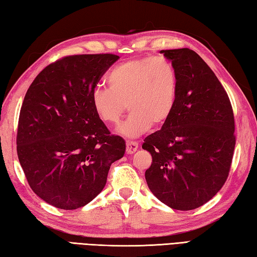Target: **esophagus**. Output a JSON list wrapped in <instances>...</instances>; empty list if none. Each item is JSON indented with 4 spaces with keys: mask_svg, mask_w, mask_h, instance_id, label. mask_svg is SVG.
<instances>
[{
    "mask_svg": "<svg viewBox=\"0 0 257 257\" xmlns=\"http://www.w3.org/2000/svg\"><path fill=\"white\" fill-rule=\"evenodd\" d=\"M127 154H134V152L138 149V144L135 143V141H127Z\"/></svg>",
    "mask_w": 257,
    "mask_h": 257,
    "instance_id": "obj_1",
    "label": "esophagus"
}]
</instances>
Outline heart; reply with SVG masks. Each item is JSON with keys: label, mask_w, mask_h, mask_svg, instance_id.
Returning <instances> with one entry per match:
<instances>
[{"label": "heart", "mask_w": 257, "mask_h": 257, "mask_svg": "<svg viewBox=\"0 0 257 257\" xmlns=\"http://www.w3.org/2000/svg\"><path fill=\"white\" fill-rule=\"evenodd\" d=\"M108 88L91 92V107L107 124L118 123L125 109L130 114L118 133L136 138L151 125L160 127L170 118L178 96V74L163 57L132 59L113 67L107 76Z\"/></svg>", "instance_id": "obj_1"}]
</instances>
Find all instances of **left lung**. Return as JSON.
I'll use <instances>...</instances> for the list:
<instances>
[{"mask_svg":"<svg viewBox=\"0 0 257 257\" xmlns=\"http://www.w3.org/2000/svg\"><path fill=\"white\" fill-rule=\"evenodd\" d=\"M161 53L177 70L178 96L170 118L143 144L152 156L145 176L158 200L189 211L210 201L226 181L235 147L234 114L226 91L194 51Z\"/></svg>","mask_w":257,"mask_h":257,"instance_id":"1","label":"left lung"}]
</instances>
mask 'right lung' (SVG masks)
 I'll list each match as a JSON object with an SVG mask.
<instances>
[{
    "instance_id": "add662e5",
    "label": "right lung",
    "mask_w": 257,
    "mask_h": 257,
    "mask_svg": "<svg viewBox=\"0 0 257 257\" xmlns=\"http://www.w3.org/2000/svg\"><path fill=\"white\" fill-rule=\"evenodd\" d=\"M119 56L74 55L48 65L24 97L18 156L30 187L46 203L75 210L105 188L124 140L112 136L91 107V92Z\"/></svg>"
}]
</instances>
